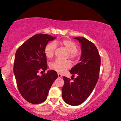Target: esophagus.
<instances>
[{
	"label": "esophagus",
	"mask_w": 121,
	"mask_h": 121,
	"mask_svg": "<svg viewBox=\"0 0 121 121\" xmlns=\"http://www.w3.org/2000/svg\"><path fill=\"white\" fill-rule=\"evenodd\" d=\"M58 78H61L62 77V75L61 74H60V73H58Z\"/></svg>",
	"instance_id": "esophagus-1"
}]
</instances>
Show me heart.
<instances>
[{"label":"heart","mask_w":121,"mask_h":121,"mask_svg":"<svg viewBox=\"0 0 121 121\" xmlns=\"http://www.w3.org/2000/svg\"><path fill=\"white\" fill-rule=\"evenodd\" d=\"M60 44L64 47L69 52V57L72 60H75L78 56L77 53V46L76 43L69 39H64L59 42H55L48 43L45 46L44 53L48 59H51L53 56L56 49V45ZM71 62L69 60L61 61L60 60H56L49 64V68L53 70L58 73H63L69 69L71 66Z\"/></svg>","instance_id":"obj_1"}]
</instances>
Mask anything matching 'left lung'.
<instances>
[{"label":"left lung","instance_id":"8db88e82","mask_svg":"<svg viewBox=\"0 0 121 121\" xmlns=\"http://www.w3.org/2000/svg\"><path fill=\"white\" fill-rule=\"evenodd\" d=\"M81 44L82 54L79 62L70 70L77 77L71 82L64 77V85L62 88V97L68 104L78 105L88 98L94 90L99 79L101 59L98 50L94 43L83 37H75Z\"/></svg>","mask_w":121,"mask_h":121}]
</instances>
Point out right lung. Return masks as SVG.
Listing matches in <instances>:
<instances>
[{
    "label": "right lung",
    "mask_w": 121,
    "mask_h": 121,
    "mask_svg": "<svg viewBox=\"0 0 121 121\" xmlns=\"http://www.w3.org/2000/svg\"><path fill=\"white\" fill-rule=\"evenodd\" d=\"M56 37L38 34L27 39L17 49L13 73L20 94L29 103L38 104L46 100L52 84L57 78L55 70L39 76V71L47 69L45 46Z\"/></svg>",
    "instance_id": "right-lung-1"
}]
</instances>
